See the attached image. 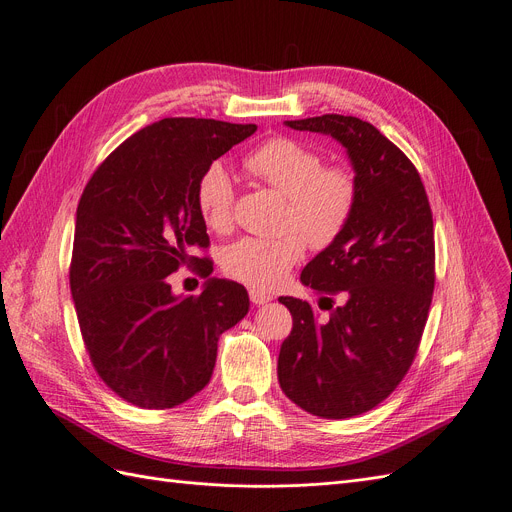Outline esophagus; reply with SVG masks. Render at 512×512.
I'll return each mask as SVG.
<instances>
[{
    "label": "esophagus",
    "instance_id": "obj_1",
    "mask_svg": "<svg viewBox=\"0 0 512 512\" xmlns=\"http://www.w3.org/2000/svg\"><path fill=\"white\" fill-rule=\"evenodd\" d=\"M250 299H252V304H256V306H262V304H266V302H270V297L268 293H264V291H260V289H250Z\"/></svg>",
    "mask_w": 512,
    "mask_h": 512
}]
</instances>
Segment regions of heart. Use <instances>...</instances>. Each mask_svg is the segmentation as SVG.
<instances>
[{"label":"heart","mask_w":512,"mask_h":512,"mask_svg":"<svg viewBox=\"0 0 512 512\" xmlns=\"http://www.w3.org/2000/svg\"><path fill=\"white\" fill-rule=\"evenodd\" d=\"M246 167L285 196L283 225L289 231L279 237L237 239L223 254V268L231 279L254 289H275L304 258L306 239L314 248H326L341 237L355 210L357 184L351 171L324 167L314 148L287 136L270 138L252 150ZM196 204L213 231L231 225L233 179L221 161L202 171Z\"/></svg>","instance_id":"obj_1"}]
</instances>
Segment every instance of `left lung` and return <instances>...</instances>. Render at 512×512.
<instances>
[{
	"label": "left lung",
	"instance_id": "obj_1",
	"mask_svg": "<svg viewBox=\"0 0 512 512\" xmlns=\"http://www.w3.org/2000/svg\"><path fill=\"white\" fill-rule=\"evenodd\" d=\"M285 126L335 138L355 173L347 229L299 277L324 293L318 306L328 304V318L279 297L293 316L277 366L283 393L312 415L345 419L393 393L417 353L434 291L432 210L413 163L364 119L326 113Z\"/></svg>",
	"mask_w": 512,
	"mask_h": 512
}]
</instances>
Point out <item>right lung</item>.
<instances>
[{
    "label": "right lung",
    "mask_w": 512,
    "mask_h": 512,
    "mask_svg": "<svg viewBox=\"0 0 512 512\" xmlns=\"http://www.w3.org/2000/svg\"><path fill=\"white\" fill-rule=\"evenodd\" d=\"M254 132L161 119L119 144L82 192L70 266L80 333L97 374L136 407L169 409L200 393L219 337L250 310L235 281L213 277L194 297L175 295L167 277L208 246L196 204L202 171Z\"/></svg>",
    "instance_id": "add662e5"
}]
</instances>
